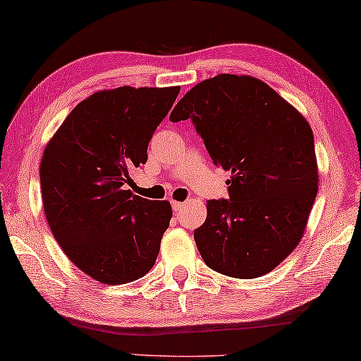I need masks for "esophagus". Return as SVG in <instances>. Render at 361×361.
<instances>
[{"label":"esophagus","mask_w":361,"mask_h":361,"mask_svg":"<svg viewBox=\"0 0 361 361\" xmlns=\"http://www.w3.org/2000/svg\"><path fill=\"white\" fill-rule=\"evenodd\" d=\"M171 207H173L175 212H180L183 207H185V202H180V201H171Z\"/></svg>","instance_id":"obj_1"}]
</instances>
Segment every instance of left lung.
<instances>
[{"instance_id":"1","label":"left lung","mask_w":361,"mask_h":361,"mask_svg":"<svg viewBox=\"0 0 361 361\" xmlns=\"http://www.w3.org/2000/svg\"><path fill=\"white\" fill-rule=\"evenodd\" d=\"M188 118L212 162L232 171L228 199L207 201L197 250L224 276H264L297 248L318 195L311 126L266 82L236 74L186 92L170 120Z\"/></svg>"}]
</instances>
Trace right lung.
<instances>
[{"label":"right lung","instance_id":"add662e5","mask_svg":"<svg viewBox=\"0 0 361 361\" xmlns=\"http://www.w3.org/2000/svg\"><path fill=\"white\" fill-rule=\"evenodd\" d=\"M180 87L100 90L69 113L47 144L40 186L47 222L69 259L118 285L152 269L171 219L169 201L126 190Z\"/></svg>","mask_w":361,"mask_h":361}]
</instances>
